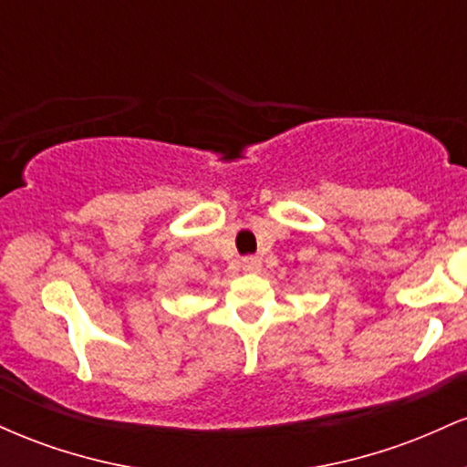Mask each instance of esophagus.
I'll use <instances>...</instances> for the list:
<instances>
[{"mask_svg":"<svg viewBox=\"0 0 467 467\" xmlns=\"http://www.w3.org/2000/svg\"><path fill=\"white\" fill-rule=\"evenodd\" d=\"M241 265H244L245 272L254 275V272L261 270V259H259V256H245L244 264H241Z\"/></svg>","mask_w":467,"mask_h":467,"instance_id":"esophagus-1","label":"esophagus"}]
</instances>
